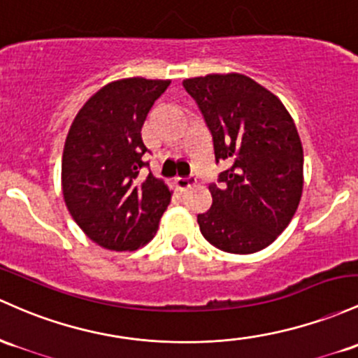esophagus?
Here are the masks:
<instances>
[{
	"mask_svg": "<svg viewBox=\"0 0 358 358\" xmlns=\"http://www.w3.org/2000/svg\"><path fill=\"white\" fill-rule=\"evenodd\" d=\"M195 182H197V178L195 176H187V178H182V176H178V178H175V185L178 190H187V188H190L192 185H195Z\"/></svg>",
	"mask_w": 358,
	"mask_h": 358,
	"instance_id": "esophagus-1",
	"label": "esophagus"
}]
</instances>
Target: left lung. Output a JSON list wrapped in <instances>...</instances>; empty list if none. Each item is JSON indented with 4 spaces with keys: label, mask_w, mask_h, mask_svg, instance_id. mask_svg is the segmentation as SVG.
<instances>
[{
    "label": "left lung",
    "mask_w": 358,
    "mask_h": 358,
    "mask_svg": "<svg viewBox=\"0 0 358 358\" xmlns=\"http://www.w3.org/2000/svg\"><path fill=\"white\" fill-rule=\"evenodd\" d=\"M226 161L210 183V209L197 215L202 236L226 253H257L289 226L301 202L304 155L296 124L280 100L239 73L183 81Z\"/></svg>",
    "instance_id": "8db88e82"
}]
</instances>
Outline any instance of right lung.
Listing matches in <instances>:
<instances>
[{"label": "right lung", "instance_id": "right-lung-1", "mask_svg": "<svg viewBox=\"0 0 358 358\" xmlns=\"http://www.w3.org/2000/svg\"><path fill=\"white\" fill-rule=\"evenodd\" d=\"M170 80L125 78L90 98L71 124L62 152V195L83 233L101 248L134 251L155 238L171 190L141 178V129Z\"/></svg>", "mask_w": 358, "mask_h": 358}]
</instances>
